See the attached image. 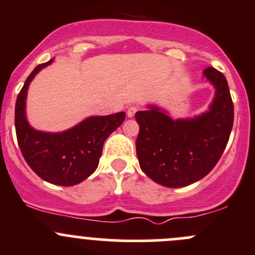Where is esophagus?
<instances>
[{"label": "esophagus", "instance_id": "obj_1", "mask_svg": "<svg viewBox=\"0 0 255 255\" xmlns=\"http://www.w3.org/2000/svg\"><path fill=\"white\" fill-rule=\"evenodd\" d=\"M136 111H137L136 106H130V108H128V111H126V114H128V118H134L135 114H136Z\"/></svg>", "mask_w": 255, "mask_h": 255}]
</instances>
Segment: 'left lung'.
Returning <instances> with one entry per match:
<instances>
[{
  "instance_id": "1",
  "label": "left lung",
  "mask_w": 255,
  "mask_h": 255,
  "mask_svg": "<svg viewBox=\"0 0 255 255\" xmlns=\"http://www.w3.org/2000/svg\"><path fill=\"white\" fill-rule=\"evenodd\" d=\"M214 86L209 110L195 118H170L164 109L147 105L137 111L140 126L136 155L141 170L168 188H181L200 180L217 165L232 132L234 106L227 79L214 67L203 72Z\"/></svg>"
}]
</instances>
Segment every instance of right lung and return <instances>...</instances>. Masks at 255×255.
<instances>
[{
    "label": "right lung",
    "mask_w": 255,
    "mask_h": 255,
    "mask_svg": "<svg viewBox=\"0 0 255 255\" xmlns=\"http://www.w3.org/2000/svg\"><path fill=\"white\" fill-rule=\"evenodd\" d=\"M52 61L38 65L25 81L16 100L14 128L21 152L30 168L47 183L72 186L96 170L104 142L124 123L125 113L90 116L61 132L33 129L26 118L27 90L37 72Z\"/></svg>",
    "instance_id": "1"
}]
</instances>
